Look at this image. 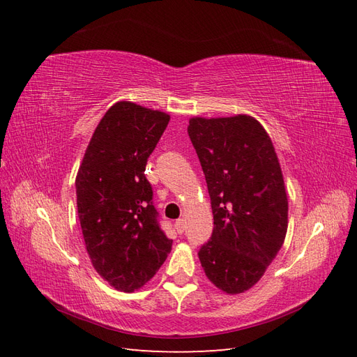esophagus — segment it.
Masks as SVG:
<instances>
[{
	"label": "esophagus",
	"mask_w": 357,
	"mask_h": 357,
	"mask_svg": "<svg viewBox=\"0 0 357 357\" xmlns=\"http://www.w3.org/2000/svg\"><path fill=\"white\" fill-rule=\"evenodd\" d=\"M174 226H176V231L178 234H183V232H185V229H186V222H185V219H178V220H176Z\"/></svg>",
	"instance_id": "obj_1"
}]
</instances>
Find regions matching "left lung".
<instances>
[{"instance_id": "1", "label": "left lung", "mask_w": 357, "mask_h": 357, "mask_svg": "<svg viewBox=\"0 0 357 357\" xmlns=\"http://www.w3.org/2000/svg\"><path fill=\"white\" fill-rule=\"evenodd\" d=\"M188 132L211 199L214 228L198 253L228 295L253 287L282 248L289 202L271 138L255 117H192Z\"/></svg>"}]
</instances>
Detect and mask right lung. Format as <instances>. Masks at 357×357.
<instances>
[{
    "mask_svg": "<svg viewBox=\"0 0 357 357\" xmlns=\"http://www.w3.org/2000/svg\"><path fill=\"white\" fill-rule=\"evenodd\" d=\"M169 114L131 101L113 104L96 126L75 177L86 250L105 282L121 291L143 287L165 262L172 241L159 228L146 178Z\"/></svg>",
    "mask_w": 357,
    "mask_h": 357,
    "instance_id": "1",
    "label": "right lung"
}]
</instances>
